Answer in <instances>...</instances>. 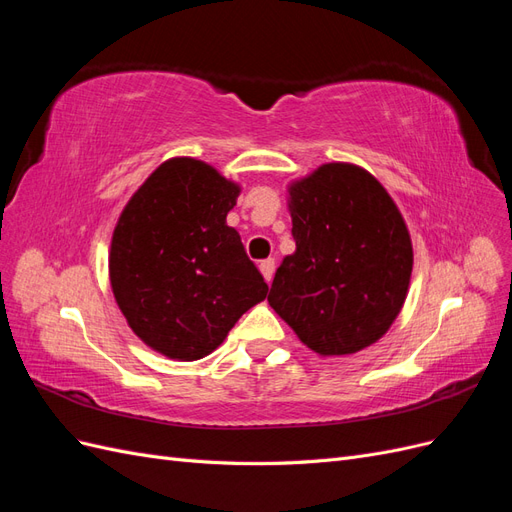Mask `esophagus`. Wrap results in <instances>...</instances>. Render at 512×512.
Wrapping results in <instances>:
<instances>
[{"label":"esophagus","instance_id":"esophagus-1","mask_svg":"<svg viewBox=\"0 0 512 512\" xmlns=\"http://www.w3.org/2000/svg\"><path fill=\"white\" fill-rule=\"evenodd\" d=\"M260 273L265 275V280L271 282L273 280V273H275V260L273 258H267L260 262Z\"/></svg>","mask_w":512,"mask_h":512}]
</instances>
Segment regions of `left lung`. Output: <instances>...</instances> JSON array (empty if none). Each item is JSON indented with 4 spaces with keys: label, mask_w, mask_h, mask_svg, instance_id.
<instances>
[{
    "label": "left lung",
    "mask_w": 512,
    "mask_h": 512,
    "mask_svg": "<svg viewBox=\"0 0 512 512\" xmlns=\"http://www.w3.org/2000/svg\"><path fill=\"white\" fill-rule=\"evenodd\" d=\"M294 254L275 271L269 305L322 356L359 352L389 331L406 301L412 241L367 170L331 162L288 185Z\"/></svg>",
    "instance_id": "8db88e82"
}]
</instances>
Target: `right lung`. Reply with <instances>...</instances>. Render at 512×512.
Here are the masks:
<instances>
[{
  "label": "right lung",
  "mask_w": 512,
  "mask_h": 512,
  "mask_svg": "<svg viewBox=\"0 0 512 512\" xmlns=\"http://www.w3.org/2000/svg\"><path fill=\"white\" fill-rule=\"evenodd\" d=\"M241 188L194 158L160 164L113 232L108 273L130 329L168 359L218 348L269 286L226 224Z\"/></svg>",
  "instance_id": "right-lung-1"
}]
</instances>
